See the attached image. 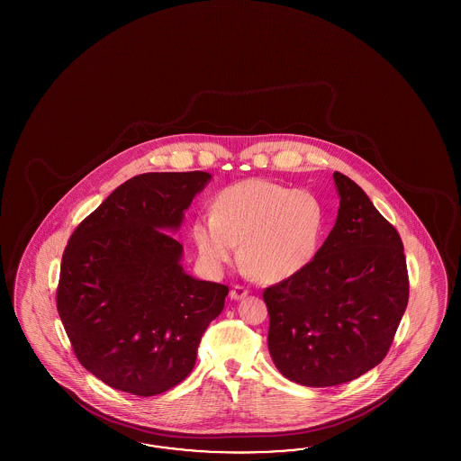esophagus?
<instances>
[{
  "mask_svg": "<svg viewBox=\"0 0 461 461\" xmlns=\"http://www.w3.org/2000/svg\"><path fill=\"white\" fill-rule=\"evenodd\" d=\"M249 293H250V291H249L247 287H243V285H235V287L230 291V297H231V299H235V301H240V299L247 297Z\"/></svg>",
  "mask_w": 461,
  "mask_h": 461,
  "instance_id": "1",
  "label": "esophagus"
}]
</instances>
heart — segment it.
Returning <instances> with one entry per match:
<instances>
[{"label": "heart", "mask_w": 461, "mask_h": 461, "mask_svg": "<svg viewBox=\"0 0 461 461\" xmlns=\"http://www.w3.org/2000/svg\"><path fill=\"white\" fill-rule=\"evenodd\" d=\"M326 224L321 199L267 179H247L221 189L211 214L195 218L191 235L199 262L220 272L237 255L264 282L304 270L316 257Z\"/></svg>", "instance_id": "b5f03b06"}]
</instances>
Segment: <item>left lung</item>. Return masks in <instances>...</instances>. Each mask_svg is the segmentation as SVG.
Wrapping results in <instances>:
<instances>
[{
  "mask_svg": "<svg viewBox=\"0 0 461 461\" xmlns=\"http://www.w3.org/2000/svg\"><path fill=\"white\" fill-rule=\"evenodd\" d=\"M339 210L309 266L264 291L268 351L280 374L333 387L377 366L409 301L397 230L357 182L335 172Z\"/></svg>",
  "mask_w": 461,
  "mask_h": 461,
  "instance_id": "1",
  "label": "left lung"
}]
</instances>
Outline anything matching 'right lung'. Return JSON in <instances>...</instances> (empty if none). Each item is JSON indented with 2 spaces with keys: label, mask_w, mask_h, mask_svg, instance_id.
<instances>
[{
  "label": "right lung",
  "mask_w": 461,
  "mask_h": 461,
  "mask_svg": "<svg viewBox=\"0 0 461 461\" xmlns=\"http://www.w3.org/2000/svg\"><path fill=\"white\" fill-rule=\"evenodd\" d=\"M208 172H149L116 187L62 255L57 311L77 360L116 391L150 397L194 368L228 287L184 272L177 231Z\"/></svg>",
  "instance_id": "right-lung-1"
}]
</instances>
